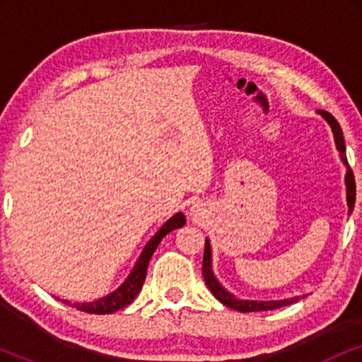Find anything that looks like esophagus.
<instances>
[{
  "mask_svg": "<svg viewBox=\"0 0 362 362\" xmlns=\"http://www.w3.org/2000/svg\"><path fill=\"white\" fill-rule=\"evenodd\" d=\"M199 211H201V209H199V207H197V206H192V207H191V214H192V216L199 214Z\"/></svg>",
  "mask_w": 362,
  "mask_h": 362,
  "instance_id": "esophagus-1",
  "label": "esophagus"
}]
</instances>
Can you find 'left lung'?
<instances>
[{"label":"left lung","instance_id":"left-lung-1","mask_svg":"<svg viewBox=\"0 0 362 362\" xmlns=\"http://www.w3.org/2000/svg\"><path fill=\"white\" fill-rule=\"evenodd\" d=\"M318 113L325 118L326 122L329 123L331 130H333V135H334L336 148H338V151L341 153V158H343V161L346 163L344 138H343V130H341L339 123L336 122V118L331 115L329 112L318 110ZM346 194H348V206H349V214H351V212H353V209H354V201H356V182H354L353 170H351V168L348 166V163H346ZM202 276H204L207 288L211 290V293L214 295L216 298L221 301V303H224L226 306H229V308L235 310V311H242V313H249V311L276 310V308H281V306L291 305V303H295V301L300 300V296H295V298H290V300H280V301H252V300H237V298H234V296H232L229 291H226L219 284H217L216 276H214V274H212L209 240H206V245H204V257H202Z\"/></svg>","mask_w":362,"mask_h":362}]
</instances>
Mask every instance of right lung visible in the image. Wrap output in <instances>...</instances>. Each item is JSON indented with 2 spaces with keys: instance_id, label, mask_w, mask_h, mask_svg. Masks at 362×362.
I'll return each mask as SVG.
<instances>
[{
  "instance_id": "1",
  "label": "right lung",
  "mask_w": 362,
  "mask_h": 362,
  "mask_svg": "<svg viewBox=\"0 0 362 362\" xmlns=\"http://www.w3.org/2000/svg\"><path fill=\"white\" fill-rule=\"evenodd\" d=\"M185 214L177 212L176 216H173L166 224H163L160 230L156 232L155 237L148 242L143 249L140 259H138L136 265L133 267L132 274L128 275V279L123 281V285L120 288L113 291V293L103 296V298L97 300V301H90V303H71L67 300H61L64 305L72 306V308H77L78 311H86V313H92V315H112L115 311L125 308L127 305H130L135 296L140 293L143 281L146 279V270H148V264H150L151 255L155 254L156 247L160 245V242L163 237L166 234H170L171 230L180 229V227L185 226Z\"/></svg>"
}]
</instances>
